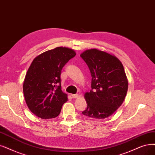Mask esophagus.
Returning <instances> with one entry per match:
<instances>
[{"instance_id":"esophagus-1","label":"esophagus","mask_w":155,"mask_h":155,"mask_svg":"<svg viewBox=\"0 0 155 155\" xmlns=\"http://www.w3.org/2000/svg\"><path fill=\"white\" fill-rule=\"evenodd\" d=\"M71 96V98H78V94H73Z\"/></svg>"}]
</instances>
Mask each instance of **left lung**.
I'll list each match as a JSON object with an SVG mask.
<instances>
[{
  "label": "left lung",
  "mask_w": 155,
  "mask_h": 155,
  "mask_svg": "<svg viewBox=\"0 0 155 155\" xmlns=\"http://www.w3.org/2000/svg\"><path fill=\"white\" fill-rule=\"evenodd\" d=\"M91 75V89L85 98L87 108L82 113L94 119L112 115L121 105L128 82L124 68L116 57L97 49L87 50L81 55Z\"/></svg>",
  "instance_id": "left-lung-1"
}]
</instances>
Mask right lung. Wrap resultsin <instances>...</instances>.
<instances>
[{
    "label": "right lung",
    "instance_id": "obj_1",
    "mask_svg": "<svg viewBox=\"0 0 155 155\" xmlns=\"http://www.w3.org/2000/svg\"><path fill=\"white\" fill-rule=\"evenodd\" d=\"M75 55L72 49L57 47L40 54L32 62L23 90L28 108L38 117L51 119L59 115L68 100L61 90V70Z\"/></svg>",
    "mask_w": 155,
    "mask_h": 155
}]
</instances>
